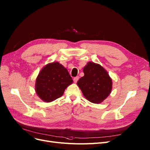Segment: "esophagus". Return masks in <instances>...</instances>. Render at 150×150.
<instances>
[{"label":"esophagus","instance_id":"obj_1","mask_svg":"<svg viewBox=\"0 0 150 150\" xmlns=\"http://www.w3.org/2000/svg\"><path fill=\"white\" fill-rule=\"evenodd\" d=\"M73 80H74V82H77V81L79 80V77L78 76H77V77H74V79H73Z\"/></svg>","mask_w":150,"mask_h":150}]
</instances>
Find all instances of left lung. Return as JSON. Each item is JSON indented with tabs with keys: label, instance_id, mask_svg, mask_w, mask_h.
Listing matches in <instances>:
<instances>
[{
	"label": "left lung",
	"instance_id": "8db88e82",
	"mask_svg": "<svg viewBox=\"0 0 150 150\" xmlns=\"http://www.w3.org/2000/svg\"><path fill=\"white\" fill-rule=\"evenodd\" d=\"M83 72L84 76L77 81V86L86 99L94 104H100L111 93L112 79L101 65L94 62H88Z\"/></svg>",
	"mask_w": 150,
	"mask_h": 150
}]
</instances>
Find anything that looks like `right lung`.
Returning a JSON list of instances; mask_svg holds the SVG:
<instances>
[{"label": "right lung", "mask_w": 150, "mask_h": 150, "mask_svg": "<svg viewBox=\"0 0 150 150\" xmlns=\"http://www.w3.org/2000/svg\"><path fill=\"white\" fill-rule=\"evenodd\" d=\"M73 82L69 72L58 62L45 66L36 79L35 92L45 102H51L63 96L65 89Z\"/></svg>", "instance_id": "add662e5"}]
</instances>
